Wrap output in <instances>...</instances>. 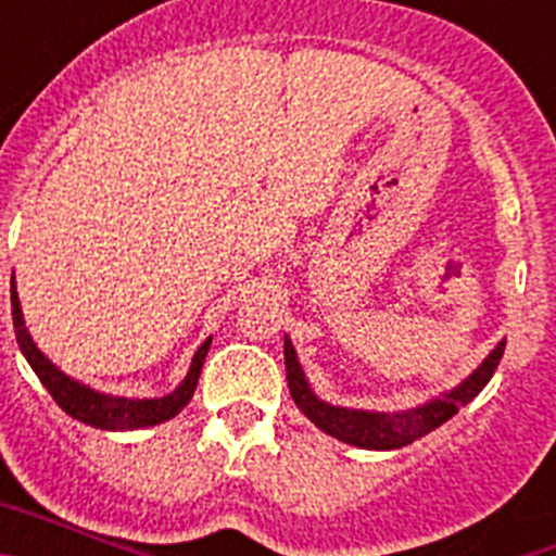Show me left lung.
Returning <instances> with one entry per match:
<instances>
[{"mask_svg": "<svg viewBox=\"0 0 556 556\" xmlns=\"http://www.w3.org/2000/svg\"><path fill=\"white\" fill-rule=\"evenodd\" d=\"M504 345H507V342L501 339L498 345L490 351V356L451 392H443V395L434 397V401H429V404L424 406H415V409L406 412H392V415L390 412L345 409V406L326 404V401H320V397L312 392V387H308L301 362H298V353H294L289 339H283V358H287V381L294 404H298V409H301L317 429L337 437L342 443L356 445V448L392 451L404 448V445L415 443V440L426 437L429 431L440 429V426H443L448 417H454L462 406L470 404V401L488 387L490 378H493L495 367H498L501 356H504Z\"/></svg>", "mask_w": 556, "mask_h": 556, "instance_id": "1", "label": "left lung"}]
</instances>
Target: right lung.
<instances>
[{
    "mask_svg": "<svg viewBox=\"0 0 556 556\" xmlns=\"http://www.w3.org/2000/svg\"><path fill=\"white\" fill-rule=\"evenodd\" d=\"M10 306H13V328H16L18 348H22L24 358L29 362V367L36 370V376L41 378V384L47 387L49 395L55 397V404L61 406L66 415H72L75 420L86 426H94V429L105 431H127V429H147V426H159L169 417L178 415L186 404L191 401L194 390H198V378L203 370L205 353L211 348V339H205L203 345L198 348L194 358H191V367L186 372V378L180 381V387L175 392L164 397H116L105 395V392H94L91 387L80 384L75 378H68L66 372L58 370L29 337L27 326H24L22 303H18L16 283H10Z\"/></svg>",
    "mask_w": 556,
    "mask_h": 556,
    "instance_id": "add662e5",
    "label": "right lung"
}]
</instances>
